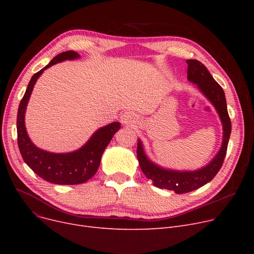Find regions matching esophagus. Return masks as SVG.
Returning a JSON list of instances; mask_svg holds the SVG:
<instances>
[{
  "label": "esophagus",
  "instance_id": "obj_1",
  "mask_svg": "<svg viewBox=\"0 0 254 254\" xmlns=\"http://www.w3.org/2000/svg\"><path fill=\"white\" fill-rule=\"evenodd\" d=\"M120 122H122L126 126H132L135 123L134 114L130 112H125L120 116Z\"/></svg>",
  "mask_w": 254,
  "mask_h": 254
}]
</instances>
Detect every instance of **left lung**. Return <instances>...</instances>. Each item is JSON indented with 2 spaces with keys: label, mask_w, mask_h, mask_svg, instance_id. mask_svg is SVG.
Here are the masks:
<instances>
[{
  "label": "left lung",
  "mask_w": 254,
  "mask_h": 254,
  "mask_svg": "<svg viewBox=\"0 0 254 254\" xmlns=\"http://www.w3.org/2000/svg\"><path fill=\"white\" fill-rule=\"evenodd\" d=\"M186 64L189 65V81L193 83L213 105L220 118L223 129L220 149L212 158V161L203 168L193 171H180L167 169L153 163L146 154L140 139H138L137 147L138 161L144 175L150 179L156 188L173 190L176 193H186L195 190L215 177L223 164L232 130V124L222 87L215 81L201 62L196 60H188Z\"/></svg>",
  "instance_id": "1"
}]
</instances>
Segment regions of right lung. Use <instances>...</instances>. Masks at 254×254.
<instances>
[{
  "instance_id": "right-lung-1",
  "label": "right lung",
  "mask_w": 254,
  "mask_h": 254,
  "mask_svg": "<svg viewBox=\"0 0 254 254\" xmlns=\"http://www.w3.org/2000/svg\"><path fill=\"white\" fill-rule=\"evenodd\" d=\"M80 56L75 51L60 53L44 66L34 74L19 104L17 112V142L24 163L44 180L60 185H75L84 183L96 174L104 150L112 140L115 132L120 128V123L114 122L98 128L88 141L79 149L71 152L55 153L43 150L32 142L25 128L24 116L33 88L39 77L49 66L64 61H73Z\"/></svg>"
}]
</instances>
